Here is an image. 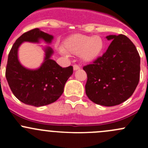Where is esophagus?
<instances>
[{
  "label": "esophagus",
  "instance_id": "1",
  "mask_svg": "<svg viewBox=\"0 0 148 148\" xmlns=\"http://www.w3.org/2000/svg\"><path fill=\"white\" fill-rule=\"evenodd\" d=\"M79 69H80L79 66H78V65H77V64L74 65V71H76V70Z\"/></svg>",
  "mask_w": 148,
  "mask_h": 148
}]
</instances>
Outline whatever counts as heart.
<instances>
[{"mask_svg":"<svg viewBox=\"0 0 148 148\" xmlns=\"http://www.w3.org/2000/svg\"><path fill=\"white\" fill-rule=\"evenodd\" d=\"M103 46V41L99 36L90 37L82 34H75L65 41V51L61 49L60 51L64 54L67 53L79 54L84 62H92L100 54Z\"/></svg>","mask_w":148,"mask_h":148,"instance_id":"b5f03b06","label":"heart"}]
</instances>
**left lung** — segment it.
<instances>
[{
    "mask_svg": "<svg viewBox=\"0 0 148 148\" xmlns=\"http://www.w3.org/2000/svg\"><path fill=\"white\" fill-rule=\"evenodd\" d=\"M107 50L93 63L83 67L87 75L85 91L88 98L100 105L120 104L135 92L140 72V57L126 36L110 35Z\"/></svg>",
    "mask_w": 148,
    "mask_h": 148,
    "instance_id": "left-lung-1",
    "label": "left lung"
}]
</instances>
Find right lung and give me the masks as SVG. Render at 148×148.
<instances>
[{
	"label": "right lung",
	"mask_w": 148,
	"mask_h": 148,
	"mask_svg": "<svg viewBox=\"0 0 148 148\" xmlns=\"http://www.w3.org/2000/svg\"><path fill=\"white\" fill-rule=\"evenodd\" d=\"M43 39L51 43V35L38 28L28 31L16 41L8 54L5 77L13 95L24 104L41 107L56 102L64 92V85L73 74V66L62 68L50 59L51 48L46 49L44 62L36 70L25 68L18 59V49L23 41L38 42Z\"/></svg>",
	"instance_id": "right-lung-1"
}]
</instances>
